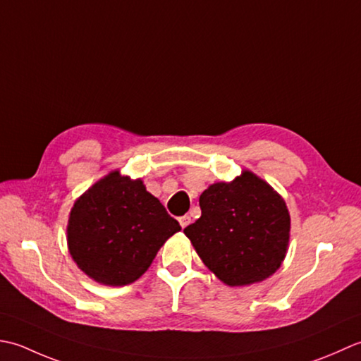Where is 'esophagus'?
Returning <instances> with one entry per match:
<instances>
[{"instance_id": "obj_1", "label": "esophagus", "mask_w": 361, "mask_h": 361, "mask_svg": "<svg viewBox=\"0 0 361 361\" xmlns=\"http://www.w3.org/2000/svg\"><path fill=\"white\" fill-rule=\"evenodd\" d=\"M179 223H180V226H182V229H185V227L191 223V218H190L188 215H183V216L179 218Z\"/></svg>"}]
</instances>
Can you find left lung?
I'll return each instance as SVG.
<instances>
[{
	"label": "left lung",
	"instance_id": "1",
	"mask_svg": "<svg viewBox=\"0 0 361 361\" xmlns=\"http://www.w3.org/2000/svg\"><path fill=\"white\" fill-rule=\"evenodd\" d=\"M200 205L201 218L183 233L219 281L251 285L281 268L290 241V213L269 183L243 171L232 182L204 190Z\"/></svg>",
	"mask_w": 361,
	"mask_h": 361
}]
</instances>
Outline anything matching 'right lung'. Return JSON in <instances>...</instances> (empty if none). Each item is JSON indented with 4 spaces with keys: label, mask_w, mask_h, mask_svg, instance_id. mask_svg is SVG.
<instances>
[{
    "label": "right lung",
    "mask_w": 361,
    "mask_h": 361,
    "mask_svg": "<svg viewBox=\"0 0 361 361\" xmlns=\"http://www.w3.org/2000/svg\"><path fill=\"white\" fill-rule=\"evenodd\" d=\"M180 231L143 182L109 173L73 205L68 251L78 267L102 285L135 282L164 243Z\"/></svg>",
    "instance_id": "right-lung-1"
}]
</instances>
